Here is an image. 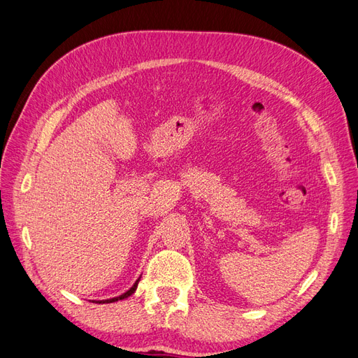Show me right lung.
Returning <instances> with one entry per match:
<instances>
[{
    "label": "right lung",
    "instance_id": "add662e5",
    "mask_svg": "<svg viewBox=\"0 0 358 358\" xmlns=\"http://www.w3.org/2000/svg\"><path fill=\"white\" fill-rule=\"evenodd\" d=\"M139 281H141V277L136 280V282L133 284V286L128 289L125 293H122V295H119V296H116V298H110V299H103V301H96V302H99V304H108V302H116V301H121V299H125V298H128V296H131L133 293L136 292V289H137V284H139Z\"/></svg>",
    "mask_w": 358,
    "mask_h": 358
}]
</instances>
